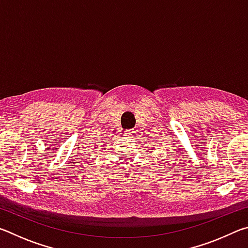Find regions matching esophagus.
<instances>
[{"mask_svg": "<svg viewBox=\"0 0 248 248\" xmlns=\"http://www.w3.org/2000/svg\"><path fill=\"white\" fill-rule=\"evenodd\" d=\"M124 134H125V136H127L128 138H133L134 136H136V131H134L133 129H129V130H125Z\"/></svg>", "mask_w": 248, "mask_h": 248, "instance_id": "obj_1", "label": "esophagus"}]
</instances>
